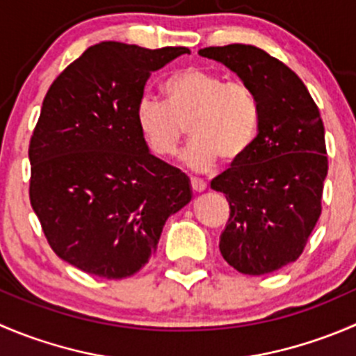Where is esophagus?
I'll list each match as a JSON object with an SVG mask.
<instances>
[{"instance_id": "34e87169", "label": "esophagus", "mask_w": 356, "mask_h": 356, "mask_svg": "<svg viewBox=\"0 0 356 356\" xmlns=\"http://www.w3.org/2000/svg\"><path fill=\"white\" fill-rule=\"evenodd\" d=\"M189 186H191V189L195 193H202L207 189V184L203 181H200V179H189Z\"/></svg>"}]
</instances>
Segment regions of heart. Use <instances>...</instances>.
I'll list each match as a JSON object with an SVG mask.
<instances>
[{"mask_svg":"<svg viewBox=\"0 0 356 356\" xmlns=\"http://www.w3.org/2000/svg\"><path fill=\"white\" fill-rule=\"evenodd\" d=\"M161 92L163 104L144 97L136 106V127L153 156L175 154L186 127L193 139L182 161L191 170L209 172L219 160L234 165L247 156L261 120L257 97L247 83L188 67L168 76Z\"/></svg>","mask_w":356,"mask_h":356,"instance_id":"heart-1","label":"heart"}]
</instances>
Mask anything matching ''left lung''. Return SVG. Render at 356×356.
Segmentation results:
<instances>
[{
    "instance_id": "1",
    "label": "left lung",
    "mask_w": 356,
    "mask_h": 356,
    "mask_svg": "<svg viewBox=\"0 0 356 356\" xmlns=\"http://www.w3.org/2000/svg\"><path fill=\"white\" fill-rule=\"evenodd\" d=\"M198 54L236 72L261 109L247 156L210 182L229 203L220 254L243 275L273 273L299 259L322 213L329 160L320 111L299 76L261 48L234 43Z\"/></svg>"
}]
</instances>
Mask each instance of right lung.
<instances>
[{
    "instance_id": "add662e5",
    "label": "right lung",
    "mask_w": 356,
    "mask_h": 356,
    "mask_svg": "<svg viewBox=\"0 0 356 356\" xmlns=\"http://www.w3.org/2000/svg\"><path fill=\"white\" fill-rule=\"evenodd\" d=\"M182 54L102 41L44 95L29 140L31 207L51 250L85 273L132 277L191 200L186 175L153 156L136 127L151 72Z\"/></svg>"
}]
</instances>
